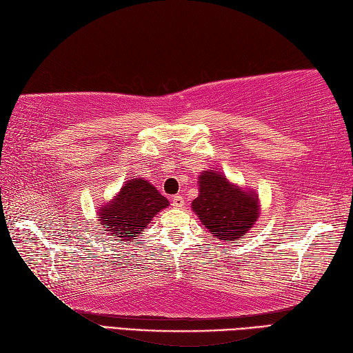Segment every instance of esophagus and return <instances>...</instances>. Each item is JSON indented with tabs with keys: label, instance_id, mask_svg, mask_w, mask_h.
Listing matches in <instances>:
<instances>
[{
	"label": "esophagus",
	"instance_id": "esophagus-1",
	"mask_svg": "<svg viewBox=\"0 0 353 353\" xmlns=\"http://www.w3.org/2000/svg\"><path fill=\"white\" fill-rule=\"evenodd\" d=\"M171 203H172V206H174V208H182L183 203H185V200H183L182 196H179V194H177V196L172 197Z\"/></svg>",
	"mask_w": 353,
	"mask_h": 353
}]
</instances>
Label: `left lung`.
<instances>
[{
  "label": "left lung",
  "mask_w": 353,
  "mask_h": 353,
  "mask_svg": "<svg viewBox=\"0 0 353 353\" xmlns=\"http://www.w3.org/2000/svg\"><path fill=\"white\" fill-rule=\"evenodd\" d=\"M199 183L192 209L201 224L226 243L245 235L258 219V199L214 171L201 172Z\"/></svg>",
  "instance_id": "1"
}]
</instances>
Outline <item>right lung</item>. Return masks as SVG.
Instances as JSON below:
<instances>
[{"instance_id":"add662e5","label":"right lung","mask_w":353,"mask_h":353,"mask_svg":"<svg viewBox=\"0 0 353 353\" xmlns=\"http://www.w3.org/2000/svg\"><path fill=\"white\" fill-rule=\"evenodd\" d=\"M167 206L168 200L153 185L142 179H132L110 203L103 206L99 216L101 230L123 241H132Z\"/></svg>"}]
</instances>
